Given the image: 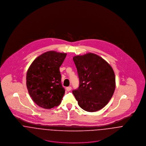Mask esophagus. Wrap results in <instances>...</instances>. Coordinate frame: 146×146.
I'll return each instance as SVG.
<instances>
[{
    "mask_svg": "<svg viewBox=\"0 0 146 146\" xmlns=\"http://www.w3.org/2000/svg\"><path fill=\"white\" fill-rule=\"evenodd\" d=\"M71 89H72V88L71 86H68V87L66 88V90L67 92H69V91H70L71 90Z\"/></svg>",
    "mask_w": 146,
    "mask_h": 146,
    "instance_id": "esophagus-1",
    "label": "esophagus"
}]
</instances>
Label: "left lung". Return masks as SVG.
I'll list each match as a JSON object with an SVG mask.
<instances>
[{
  "instance_id": "8db88e82",
  "label": "left lung",
  "mask_w": 146,
  "mask_h": 146,
  "mask_svg": "<svg viewBox=\"0 0 146 146\" xmlns=\"http://www.w3.org/2000/svg\"><path fill=\"white\" fill-rule=\"evenodd\" d=\"M79 87L72 91L79 106L88 112L98 111L112 98L116 86L112 67L100 56L88 53L73 57Z\"/></svg>"
}]
</instances>
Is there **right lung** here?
Returning a JSON list of instances; mask_svg holds the SVG:
<instances>
[{"label": "right lung", "mask_w": 146, "mask_h": 146, "mask_svg": "<svg viewBox=\"0 0 146 146\" xmlns=\"http://www.w3.org/2000/svg\"><path fill=\"white\" fill-rule=\"evenodd\" d=\"M66 53L48 51L31 64L26 74V86L33 101L43 108L61 104L65 90L61 84L60 67Z\"/></svg>", "instance_id": "add662e5"}]
</instances>
